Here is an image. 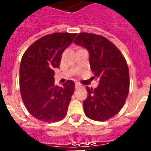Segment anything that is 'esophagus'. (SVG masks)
I'll use <instances>...</instances> for the list:
<instances>
[{
	"mask_svg": "<svg viewBox=\"0 0 151 151\" xmlns=\"http://www.w3.org/2000/svg\"><path fill=\"white\" fill-rule=\"evenodd\" d=\"M75 86H76V89H78V88H79L80 87H82V85H80L79 83H76Z\"/></svg>",
	"mask_w": 151,
	"mask_h": 151,
	"instance_id": "esophagus-1",
	"label": "esophagus"
}]
</instances>
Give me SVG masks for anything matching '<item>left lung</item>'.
Listing matches in <instances>:
<instances>
[{
	"label": "left lung",
	"mask_w": 151,
	"mask_h": 151,
	"mask_svg": "<svg viewBox=\"0 0 151 151\" xmlns=\"http://www.w3.org/2000/svg\"><path fill=\"white\" fill-rule=\"evenodd\" d=\"M73 43L87 48L94 76L99 80L96 88L86 87L83 102L85 114L95 121L108 120L120 111L129 91V71L122 52L105 37L92 33L78 34Z\"/></svg>",
	"instance_id": "8db88e82"
}]
</instances>
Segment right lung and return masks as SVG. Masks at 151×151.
I'll return each mask as SVG.
<instances>
[{"instance_id":"obj_1","label":"right lung","mask_w":151,"mask_h":151,"mask_svg":"<svg viewBox=\"0 0 151 151\" xmlns=\"http://www.w3.org/2000/svg\"><path fill=\"white\" fill-rule=\"evenodd\" d=\"M76 35H47L31 45L22 55L19 68L20 94L29 113L38 120L56 122L66 116L75 83L67 80L63 87L54 85V70L59 67L63 52Z\"/></svg>"}]
</instances>
